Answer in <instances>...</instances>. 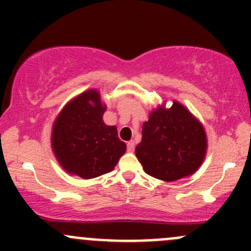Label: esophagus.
Listing matches in <instances>:
<instances>
[{"instance_id": "34e87169", "label": "esophagus", "mask_w": 251, "mask_h": 251, "mask_svg": "<svg viewBox=\"0 0 251 251\" xmlns=\"http://www.w3.org/2000/svg\"><path fill=\"white\" fill-rule=\"evenodd\" d=\"M126 147H127V151H130V153H131V151H135V142H133V141L127 142Z\"/></svg>"}]
</instances>
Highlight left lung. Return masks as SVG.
Returning <instances> with one entry per match:
<instances>
[{
	"label": "left lung",
	"instance_id": "1",
	"mask_svg": "<svg viewBox=\"0 0 251 251\" xmlns=\"http://www.w3.org/2000/svg\"><path fill=\"white\" fill-rule=\"evenodd\" d=\"M206 151L203 126L191 113L174 102L159 108L142 126V141L136 156L144 171L163 181H176L196 173Z\"/></svg>",
	"mask_w": 251,
	"mask_h": 251
}]
</instances>
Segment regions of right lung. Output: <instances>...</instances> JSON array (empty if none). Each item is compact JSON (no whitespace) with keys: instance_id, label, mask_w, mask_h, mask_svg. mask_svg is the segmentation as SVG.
<instances>
[{"instance_id":"right-lung-1","label":"right lung","mask_w":251,"mask_h":251,"mask_svg":"<svg viewBox=\"0 0 251 251\" xmlns=\"http://www.w3.org/2000/svg\"><path fill=\"white\" fill-rule=\"evenodd\" d=\"M105 107L97 91L73 100L53 126L52 147L60 165L70 174L93 178L110 173L125 153L115 126L103 123Z\"/></svg>"}]
</instances>
